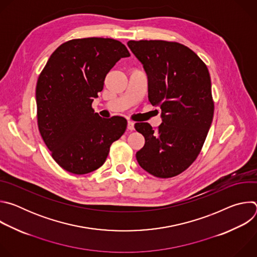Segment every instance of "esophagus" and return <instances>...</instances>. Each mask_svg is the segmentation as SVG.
<instances>
[{
  "mask_svg": "<svg viewBox=\"0 0 257 257\" xmlns=\"http://www.w3.org/2000/svg\"><path fill=\"white\" fill-rule=\"evenodd\" d=\"M127 129L129 131H132L134 130V123L132 121H128V124H127Z\"/></svg>",
  "mask_w": 257,
  "mask_h": 257,
  "instance_id": "obj_1",
  "label": "esophagus"
}]
</instances>
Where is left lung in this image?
<instances>
[{
    "instance_id": "left-lung-1",
    "label": "left lung",
    "mask_w": 257,
    "mask_h": 257,
    "mask_svg": "<svg viewBox=\"0 0 257 257\" xmlns=\"http://www.w3.org/2000/svg\"><path fill=\"white\" fill-rule=\"evenodd\" d=\"M128 47L149 76V99L162 109V124L136 123L145 144L136 153L139 166L158 178L188 169L201 152L214 104L209 72L186 46L167 41H129Z\"/></svg>"
}]
</instances>
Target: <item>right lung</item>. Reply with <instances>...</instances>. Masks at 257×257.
<instances>
[{
  "instance_id": "1",
  "label": "right lung",
  "mask_w": 257,
  "mask_h": 257,
  "mask_svg": "<svg viewBox=\"0 0 257 257\" xmlns=\"http://www.w3.org/2000/svg\"><path fill=\"white\" fill-rule=\"evenodd\" d=\"M129 56L121 42L102 38L71 40L51 55L36 83L38 125L64 170L76 175L95 171L124 134L125 118H101L91 104L109 70Z\"/></svg>"
}]
</instances>
